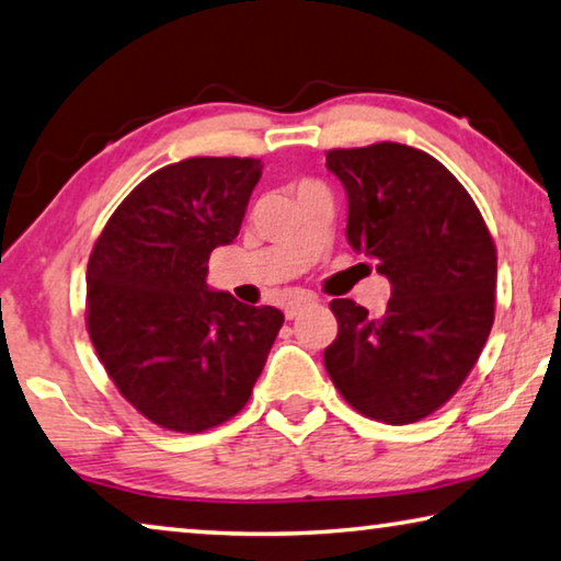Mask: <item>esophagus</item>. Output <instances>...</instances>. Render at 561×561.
<instances>
[{
    "mask_svg": "<svg viewBox=\"0 0 561 561\" xmlns=\"http://www.w3.org/2000/svg\"><path fill=\"white\" fill-rule=\"evenodd\" d=\"M312 305H314L312 297H309V295H299V297L289 299L287 305H284V317H287V319H297L301 312H305L307 307H312Z\"/></svg>",
    "mask_w": 561,
    "mask_h": 561,
    "instance_id": "34e87169",
    "label": "esophagus"
}]
</instances>
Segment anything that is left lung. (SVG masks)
<instances>
[{"mask_svg":"<svg viewBox=\"0 0 561 561\" xmlns=\"http://www.w3.org/2000/svg\"><path fill=\"white\" fill-rule=\"evenodd\" d=\"M340 176L352 249L392 284L381 317L334 299L324 350L334 387L359 414L412 424L449 402L494 324L496 247L457 176L422 149L379 141L327 152Z\"/></svg>","mask_w":561,"mask_h":561,"instance_id":"8db88e82","label":"left lung"}]
</instances>
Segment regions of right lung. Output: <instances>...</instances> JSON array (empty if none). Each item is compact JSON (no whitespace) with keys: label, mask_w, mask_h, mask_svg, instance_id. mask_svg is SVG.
<instances>
[{"label":"right lung","mask_w":561,"mask_h":561,"mask_svg":"<svg viewBox=\"0 0 561 561\" xmlns=\"http://www.w3.org/2000/svg\"><path fill=\"white\" fill-rule=\"evenodd\" d=\"M262 162L192 157L127 194L87 264V329L119 394L162 430L197 434L249 402L284 314L207 287Z\"/></svg>","instance_id":"right-lung-1"}]
</instances>
